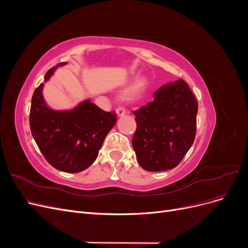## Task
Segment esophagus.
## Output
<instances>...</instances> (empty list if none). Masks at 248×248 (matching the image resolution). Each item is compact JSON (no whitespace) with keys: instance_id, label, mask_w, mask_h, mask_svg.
Returning a JSON list of instances; mask_svg holds the SVG:
<instances>
[{"instance_id":"obj_1","label":"esophagus","mask_w":248,"mask_h":248,"mask_svg":"<svg viewBox=\"0 0 248 248\" xmlns=\"http://www.w3.org/2000/svg\"><path fill=\"white\" fill-rule=\"evenodd\" d=\"M116 112H117V115H118L119 117H122V116H124V115L126 114V110H125L124 108H118L116 109Z\"/></svg>"}]
</instances>
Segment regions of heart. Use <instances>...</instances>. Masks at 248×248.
Segmentation results:
<instances>
[{
	"instance_id": "obj_1",
	"label": "heart",
	"mask_w": 248,
	"mask_h": 248,
	"mask_svg": "<svg viewBox=\"0 0 248 248\" xmlns=\"http://www.w3.org/2000/svg\"><path fill=\"white\" fill-rule=\"evenodd\" d=\"M144 84H145L144 79H139L137 81V84L134 85V87H133V92H136V91H138V90H140L142 86H144Z\"/></svg>"
}]
</instances>
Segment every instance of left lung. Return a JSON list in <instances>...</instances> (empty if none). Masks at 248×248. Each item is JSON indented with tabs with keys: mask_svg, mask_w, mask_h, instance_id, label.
Returning <instances> with one entry per match:
<instances>
[{
	"mask_svg": "<svg viewBox=\"0 0 248 248\" xmlns=\"http://www.w3.org/2000/svg\"><path fill=\"white\" fill-rule=\"evenodd\" d=\"M154 99L134 110L132 147L140 166L149 171L174 169L193 144L198 101L183 79L169 82Z\"/></svg>",
	"mask_w": 248,
	"mask_h": 248,
	"instance_id": "obj_1",
	"label": "left lung"
}]
</instances>
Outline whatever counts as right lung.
Listing matches in <instances>:
<instances>
[{
	"instance_id": "right-lung-1",
	"label": "right lung",
	"mask_w": 248,
	"mask_h": 248,
	"mask_svg": "<svg viewBox=\"0 0 248 248\" xmlns=\"http://www.w3.org/2000/svg\"><path fill=\"white\" fill-rule=\"evenodd\" d=\"M65 64L50 68L44 81ZM43 86L34 91L30 110V127L37 146L50 166L59 170L78 172L88 169L116 124L117 115L104 111L90 99L69 110H55L44 101Z\"/></svg>"
}]
</instances>
